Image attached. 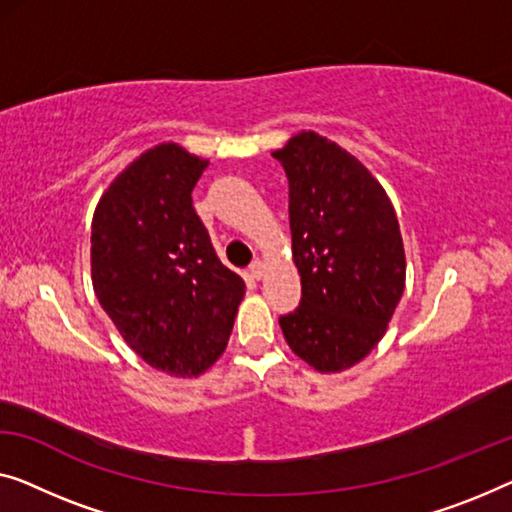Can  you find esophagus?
Returning <instances> with one entry per match:
<instances>
[{
    "label": "esophagus",
    "instance_id": "1",
    "mask_svg": "<svg viewBox=\"0 0 512 512\" xmlns=\"http://www.w3.org/2000/svg\"><path fill=\"white\" fill-rule=\"evenodd\" d=\"M248 273H250V278H255V280H262V278H264V273H266V264L262 262V259H255V262L250 264Z\"/></svg>",
    "mask_w": 512,
    "mask_h": 512
}]
</instances>
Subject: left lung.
Returning <instances> with one entry per match:
<instances>
[{
  "mask_svg": "<svg viewBox=\"0 0 512 512\" xmlns=\"http://www.w3.org/2000/svg\"><path fill=\"white\" fill-rule=\"evenodd\" d=\"M289 181L301 305L280 317L292 352L322 375L354 368L384 338L407 259L395 209L361 160L315 131L273 151Z\"/></svg>",
  "mask_w": 512,
  "mask_h": 512,
  "instance_id": "8db88e82",
  "label": "left lung"
}]
</instances>
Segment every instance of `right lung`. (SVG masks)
<instances>
[{
	"mask_svg": "<svg viewBox=\"0 0 512 512\" xmlns=\"http://www.w3.org/2000/svg\"><path fill=\"white\" fill-rule=\"evenodd\" d=\"M207 165L160 142L114 177L91 220L98 303L126 345L170 377H200L223 356L246 294L193 209Z\"/></svg>",
	"mask_w": 512,
	"mask_h": 512,
	"instance_id": "add662e5",
	"label": "right lung"
}]
</instances>
